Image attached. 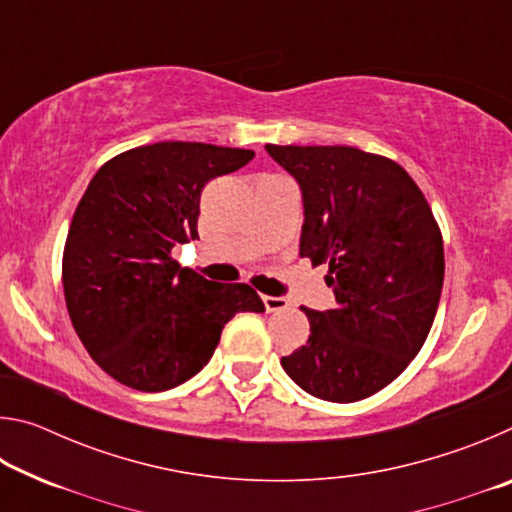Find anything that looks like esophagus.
Segmentation results:
<instances>
[{
  "mask_svg": "<svg viewBox=\"0 0 512 512\" xmlns=\"http://www.w3.org/2000/svg\"><path fill=\"white\" fill-rule=\"evenodd\" d=\"M262 300H264V307H266V311H282V309H287L289 307V300L287 298H280V296H262Z\"/></svg>",
  "mask_w": 512,
  "mask_h": 512,
  "instance_id": "34e87169",
  "label": "esophagus"
}]
</instances>
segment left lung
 Masks as SVG:
<instances>
[{"instance_id": "8db88e82", "label": "left lung", "mask_w": 512, "mask_h": 512, "mask_svg": "<svg viewBox=\"0 0 512 512\" xmlns=\"http://www.w3.org/2000/svg\"><path fill=\"white\" fill-rule=\"evenodd\" d=\"M298 180L300 257L327 264L336 307L314 311L309 339L282 368L309 395L359 402L391 384L427 341L445 277L443 235L400 164L354 146H275Z\"/></svg>"}]
</instances>
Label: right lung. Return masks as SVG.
Segmentation results:
<instances>
[{"instance_id":"1","label":"right lung","mask_w":512,"mask_h":512,"mask_svg":"<svg viewBox=\"0 0 512 512\" xmlns=\"http://www.w3.org/2000/svg\"><path fill=\"white\" fill-rule=\"evenodd\" d=\"M255 158L203 142L119 153L94 173L69 225L63 289L85 350L119 384L144 393L192 379L239 311L262 314L248 284L205 280L171 257L198 239L203 187Z\"/></svg>"}]
</instances>
